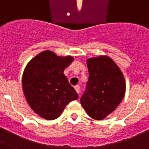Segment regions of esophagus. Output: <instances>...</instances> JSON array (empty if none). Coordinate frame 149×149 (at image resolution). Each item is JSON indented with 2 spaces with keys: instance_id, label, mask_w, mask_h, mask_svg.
<instances>
[{
  "instance_id": "1",
  "label": "esophagus",
  "mask_w": 149,
  "mask_h": 149,
  "mask_svg": "<svg viewBox=\"0 0 149 149\" xmlns=\"http://www.w3.org/2000/svg\"><path fill=\"white\" fill-rule=\"evenodd\" d=\"M74 88H75V90H76V93H77L79 94V92H80V87H79V85H76L74 87Z\"/></svg>"
}]
</instances>
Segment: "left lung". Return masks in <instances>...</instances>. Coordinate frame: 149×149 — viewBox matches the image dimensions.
<instances>
[{"label":"left lung","instance_id":"obj_1","mask_svg":"<svg viewBox=\"0 0 149 149\" xmlns=\"http://www.w3.org/2000/svg\"><path fill=\"white\" fill-rule=\"evenodd\" d=\"M87 65L89 79L80 100L81 106L90 118L103 120L118 107L124 97V76L107 56L89 58Z\"/></svg>","mask_w":149,"mask_h":149}]
</instances>
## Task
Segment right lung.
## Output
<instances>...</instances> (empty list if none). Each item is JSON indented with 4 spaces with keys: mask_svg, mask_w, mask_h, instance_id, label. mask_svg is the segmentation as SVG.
I'll return each mask as SVG.
<instances>
[{
    "mask_svg": "<svg viewBox=\"0 0 149 149\" xmlns=\"http://www.w3.org/2000/svg\"><path fill=\"white\" fill-rule=\"evenodd\" d=\"M73 59L71 56H59L48 50L37 54L25 68L23 93L33 111L45 120L59 118L65 107L79 98L64 74Z\"/></svg>",
    "mask_w": 149,
    "mask_h": 149,
    "instance_id": "1",
    "label": "right lung"
}]
</instances>
